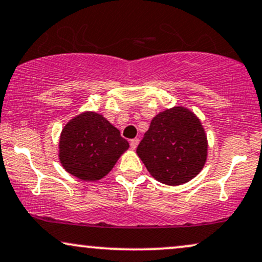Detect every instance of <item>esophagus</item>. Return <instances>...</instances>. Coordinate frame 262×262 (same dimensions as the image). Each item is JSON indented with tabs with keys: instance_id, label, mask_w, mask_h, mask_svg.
I'll list each match as a JSON object with an SVG mask.
<instances>
[{
	"instance_id": "1",
	"label": "esophagus",
	"mask_w": 262,
	"mask_h": 262,
	"mask_svg": "<svg viewBox=\"0 0 262 262\" xmlns=\"http://www.w3.org/2000/svg\"><path fill=\"white\" fill-rule=\"evenodd\" d=\"M138 144H139V139H138V138H135V139H132L130 140V147L132 149H137V146H138Z\"/></svg>"
}]
</instances>
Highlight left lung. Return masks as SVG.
I'll return each instance as SVG.
<instances>
[{
	"instance_id": "1",
	"label": "left lung",
	"mask_w": 262,
	"mask_h": 262,
	"mask_svg": "<svg viewBox=\"0 0 262 262\" xmlns=\"http://www.w3.org/2000/svg\"><path fill=\"white\" fill-rule=\"evenodd\" d=\"M137 154L154 178L167 185H181L203 169L206 135L193 112L173 107L154 117Z\"/></svg>"
}]
</instances>
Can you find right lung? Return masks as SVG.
Masks as SVG:
<instances>
[{
	"instance_id": "1",
	"label": "right lung",
	"mask_w": 262,
	"mask_h": 262,
	"mask_svg": "<svg viewBox=\"0 0 262 262\" xmlns=\"http://www.w3.org/2000/svg\"><path fill=\"white\" fill-rule=\"evenodd\" d=\"M129 147L117 128L95 112H85L66 124L59 139L63 168L83 181H97L108 173Z\"/></svg>"
}]
</instances>
